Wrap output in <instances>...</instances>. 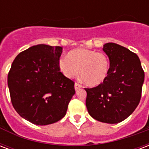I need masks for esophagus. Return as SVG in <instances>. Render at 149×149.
Listing matches in <instances>:
<instances>
[{"mask_svg":"<svg viewBox=\"0 0 149 149\" xmlns=\"http://www.w3.org/2000/svg\"><path fill=\"white\" fill-rule=\"evenodd\" d=\"M81 88H82V86H81V84H79L78 83H75V84H74L75 90H76V91L78 90V89H80Z\"/></svg>","mask_w":149,"mask_h":149,"instance_id":"obj_1","label":"esophagus"}]
</instances>
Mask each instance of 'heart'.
Returning <instances> with one entry per match:
<instances>
[{"label":"heart","instance_id":"1","mask_svg":"<svg viewBox=\"0 0 149 149\" xmlns=\"http://www.w3.org/2000/svg\"><path fill=\"white\" fill-rule=\"evenodd\" d=\"M59 67L67 78L80 73L85 84L96 87L106 81L110 70V62L104 52L88 49H76L59 60Z\"/></svg>","mask_w":149,"mask_h":149}]
</instances>
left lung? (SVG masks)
Instances as JSON below:
<instances>
[{
    "label": "left lung",
    "instance_id": "8db88e82",
    "mask_svg": "<svg viewBox=\"0 0 149 149\" xmlns=\"http://www.w3.org/2000/svg\"><path fill=\"white\" fill-rule=\"evenodd\" d=\"M110 70L106 81L87 93L86 107L98 121L117 124L128 118L140 103L144 72L140 59L129 49L115 43L104 45Z\"/></svg>",
    "mask_w": 149,
    "mask_h": 149
}]
</instances>
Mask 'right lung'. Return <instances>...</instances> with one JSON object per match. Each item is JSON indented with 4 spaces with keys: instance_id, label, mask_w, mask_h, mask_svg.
I'll return each mask as SVG.
<instances>
[{
    "instance_id": "right-lung-1",
    "label": "right lung",
    "mask_w": 149,
    "mask_h": 149,
    "mask_svg": "<svg viewBox=\"0 0 149 149\" xmlns=\"http://www.w3.org/2000/svg\"><path fill=\"white\" fill-rule=\"evenodd\" d=\"M60 46L37 45L19 53L8 75L13 108L37 125L61 120L75 94L74 82L60 71Z\"/></svg>"
}]
</instances>
